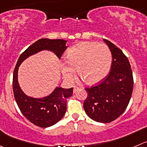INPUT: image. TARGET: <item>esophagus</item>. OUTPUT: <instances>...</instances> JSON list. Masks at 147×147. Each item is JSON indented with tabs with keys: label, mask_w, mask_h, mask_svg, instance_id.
Segmentation results:
<instances>
[{
	"label": "esophagus",
	"mask_w": 147,
	"mask_h": 147,
	"mask_svg": "<svg viewBox=\"0 0 147 147\" xmlns=\"http://www.w3.org/2000/svg\"><path fill=\"white\" fill-rule=\"evenodd\" d=\"M79 89H80L79 87L75 86V87H74V90H73L74 92H77V90H79Z\"/></svg>",
	"instance_id": "1"
}]
</instances>
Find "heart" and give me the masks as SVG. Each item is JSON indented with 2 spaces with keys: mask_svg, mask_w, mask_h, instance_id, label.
Wrapping results in <instances>:
<instances>
[{
  "mask_svg": "<svg viewBox=\"0 0 147 147\" xmlns=\"http://www.w3.org/2000/svg\"><path fill=\"white\" fill-rule=\"evenodd\" d=\"M112 62L111 52L107 45L97 42H81L68 50L67 62L62 72L68 81H73L78 70L80 78L90 85L102 81L109 72Z\"/></svg>",
  "mask_w": 147,
  "mask_h": 147,
  "instance_id": "obj_1",
  "label": "heart"
}]
</instances>
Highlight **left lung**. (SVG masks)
Here are the masks:
<instances>
[{"instance_id":"1","label":"left lung","mask_w":147,"mask_h":147,"mask_svg":"<svg viewBox=\"0 0 147 147\" xmlns=\"http://www.w3.org/2000/svg\"><path fill=\"white\" fill-rule=\"evenodd\" d=\"M112 54L111 71L96 86L85 88L88 97L84 101L85 113L99 123H110L124 112L131 97L133 74L126 55L119 47L103 39Z\"/></svg>"}]
</instances>
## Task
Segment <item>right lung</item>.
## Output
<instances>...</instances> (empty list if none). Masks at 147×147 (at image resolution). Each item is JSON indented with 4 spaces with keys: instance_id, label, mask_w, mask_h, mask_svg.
<instances>
[{
    "instance_id": "1",
    "label": "right lung",
    "mask_w": 147,
    "mask_h": 147,
    "mask_svg": "<svg viewBox=\"0 0 147 147\" xmlns=\"http://www.w3.org/2000/svg\"><path fill=\"white\" fill-rule=\"evenodd\" d=\"M64 39H41L28 47L18 59L13 76V90L16 102L24 116L36 126L42 128L52 126L62 119L67 109V99L72 96L73 88L57 87L48 96L34 98L27 96L19 86L18 69L20 65L29 56L42 50L53 52L59 59L67 48Z\"/></svg>"
}]
</instances>
